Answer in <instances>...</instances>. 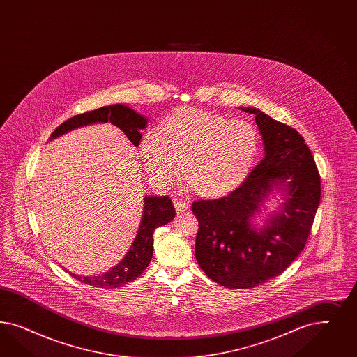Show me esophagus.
Instances as JSON below:
<instances>
[{"instance_id":"obj_1","label":"esophagus","mask_w":357,"mask_h":357,"mask_svg":"<svg viewBox=\"0 0 357 357\" xmlns=\"http://www.w3.org/2000/svg\"><path fill=\"white\" fill-rule=\"evenodd\" d=\"M174 206H175V211L178 212V213H183L185 212L187 209H188V204L187 203H184L182 200H175L174 202Z\"/></svg>"}]
</instances>
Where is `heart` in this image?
<instances>
[{
    "label": "heart",
    "instance_id": "1",
    "mask_svg": "<svg viewBox=\"0 0 357 357\" xmlns=\"http://www.w3.org/2000/svg\"><path fill=\"white\" fill-rule=\"evenodd\" d=\"M257 128L204 109L182 108L163 123L161 135L146 132L140 154L157 184L169 185L179 175L202 196L222 195L242 183L259 154Z\"/></svg>",
    "mask_w": 357,
    "mask_h": 357
}]
</instances>
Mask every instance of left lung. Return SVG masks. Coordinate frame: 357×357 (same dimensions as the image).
I'll return each instance as SVG.
<instances>
[{"label": "left lung", "instance_id": "1", "mask_svg": "<svg viewBox=\"0 0 357 357\" xmlns=\"http://www.w3.org/2000/svg\"><path fill=\"white\" fill-rule=\"evenodd\" d=\"M241 109L255 115L264 158L230 194L191 206L199 221L195 255L200 268L233 289L255 288L291 266L321 200V178L303 136L258 108ZM273 189L284 196L281 211L264 227L252 226L250 218Z\"/></svg>", "mask_w": 357, "mask_h": 357}]
</instances>
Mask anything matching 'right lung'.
Segmentation results:
<instances>
[{"instance_id": "add662e5", "label": "right lung", "mask_w": 357, "mask_h": 357, "mask_svg": "<svg viewBox=\"0 0 357 357\" xmlns=\"http://www.w3.org/2000/svg\"><path fill=\"white\" fill-rule=\"evenodd\" d=\"M107 121L119 127L135 146H139L142 136L141 130H144L148 124V119L145 116L137 114L128 106L112 105L79 114L66 120L52 132L50 140H54L70 130L85 126ZM174 217L175 208L169 196L146 195L144 197V213L139 231L124 259L121 260L116 267L99 276H79L72 272L70 275L77 280L97 288H118L128 284L130 281L136 280L151 263L153 257L154 230L170 222Z\"/></svg>"}]
</instances>
